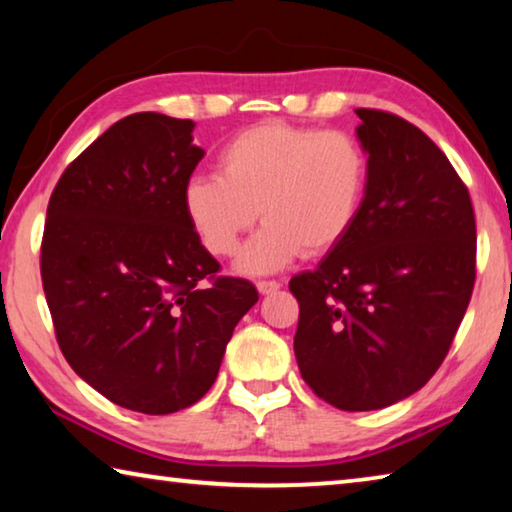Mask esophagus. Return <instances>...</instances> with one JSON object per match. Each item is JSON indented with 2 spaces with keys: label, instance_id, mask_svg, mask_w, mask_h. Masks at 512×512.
Returning <instances> with one entry per match:
<instances>
[{
  "label": "esophagus",
  "instance_id": "esophagus-1",
  "mask_svg": "<svg viewBox=\"0 0 512 512\" xmlns=\"http://www.w3.org/2000/svg\"><path fill=\"white\" fill-rule=\"evenodd\" d=\"M277 289H280V282H275V280H257V291L262 293V296H271V293H275Z\"/></svg>",
  "mask_w": 512,
  "mask_h": 512
}]
</instances>
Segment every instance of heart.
<instances>
[{"label": "heart", "instance_id": "1", "mask_svg": "<svg viewBox=\"0 0 512 512\" xmlns=\"http://www.w3.org/2000/svg\"><path fill=\"white\" fill-rule=\"evenodd\" d=\"M219 176L185 185V214L203 246L230 257L253 230L239 271H280L305 253L318 257L352 230L368 189V153L345 131L266 121L225 142Z\"/></svg>", "mask_w": 512, "mask_h": 512}]
</instances>
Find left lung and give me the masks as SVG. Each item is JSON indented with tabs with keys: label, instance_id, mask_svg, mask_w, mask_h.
<instances>
[{
	"label": "left lung",
	"instance_id": "left-lung-1",
	"mask_svg": "<svg viewBox=\"0 0 512 512\" xmlns=\"http://www.w3.org/2000/svg\"><path fill=\"white\" fill-rule=\"evenodd\" d=\"M368 189L352 230L291 277L302 379L341 411L384 409L427 384L470 305L476 223L447 155L393 112L359 108Z\"/></svg>",
	"mask_w": 512,
	"mask_h": 512
}]
</instances>
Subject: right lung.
<instances>
[{
    "mask_svg": "<svg viewBox=\"0 0 512 512\" xmlns=\"http://www.w3.org/2000/svg\"><path fill=\"white\" fill-rule=\"evenodd\" d=\"M192 119L135 112L63 171L47 205L40 275L76 375L124 409L196 404L257 289L203 248L185 185L203 149Z\"/></svg>",
    "mask_w": 512,
    "mask_h": 512,
    "instance_id": "1",
    "label": "right lung"
}]
</instances>
